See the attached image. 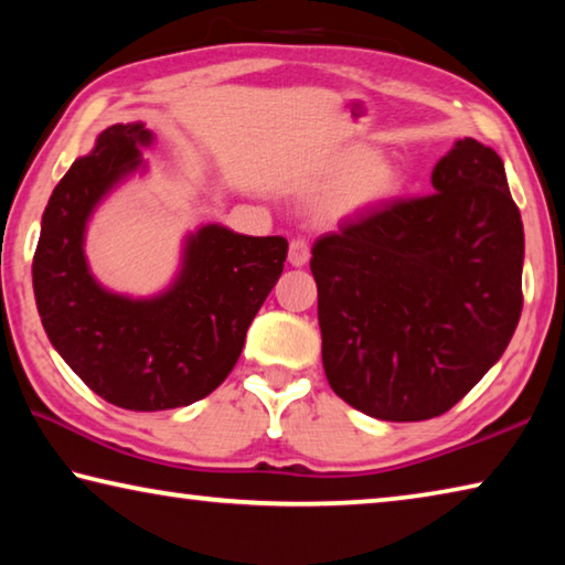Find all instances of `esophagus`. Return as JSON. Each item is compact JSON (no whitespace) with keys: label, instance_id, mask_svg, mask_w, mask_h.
I'll list each match as a JSON object with an SVG mask.
<instances>
[{"label":"esophagus","instance_id":"34e87169","mask_svg":"<svg viewBox=\"0 0 565 565\" xmlns=\"http://www.w3.org/2000/svg\"><path fill=\"white\" fill-rule=\"evenodd\" d=\"M309 256H311V248L306 238H294L289 244V264L291 266H303L309 264Z\"/></svg>","mask_w":565,"mask_h":565}]
</instances>
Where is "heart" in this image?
<instances>
[{
  "mask_svg": "<svg viewBox=\"0 0 565 565\" xmlns=\"http://www.w3.org/2000/svg\"><path fill=\"white\" fill-rule=\"evenodd\" d=\"M359 151H347L317 171L319 179H337L321 199L323 218L339 222V218L356 216L398 194L404 177L394 161L384 157L359 161Z\"/></svg>",
  "mask_w": 565,
  "mask_h": 565,
  "instance_id": "obj_1",
  "label": "heart"
}]
</instances>
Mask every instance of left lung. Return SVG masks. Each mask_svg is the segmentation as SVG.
<instances>
[{
	"label": "left lung",
	"mask_w": 565,
	"mask_h": 565,
	"mask_svg": "<svg viewBox=\"0 0 565 565\" xmlns=\"http://www.w3.org/2000/svg\"><path fill=\"white\" fill-rule=\"evenodd\" d=\"M431 184L311 248L323 371L333 394L381 420L456 406L501 359L523 309V224L501 157L458 139Z\"/></svg>",
	"instance_id": "left-lung-1"
}]
</instances>
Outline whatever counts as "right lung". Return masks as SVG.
<instances>
[{"label": "right lung", "mask_w": 565, "mask_h": 565, "mask_svg": "<svg viewBox=\"0 0 565 565\" xmlns=\"http://www.w3.org/2000/svg\"><path fill=\"white\" fill-rule=\"evenodd\" d=\"M145 124H114L76 159L42 216L32 279L44 331L104 401L164 411L204 398L232 374L256 311L279 281L284 236H244L209 224L189 236L184 269L157 299L134 301L94 281L84 226L99 199L141 164Z\"/></svg>", "instance_id": "1"}]
</instances>
